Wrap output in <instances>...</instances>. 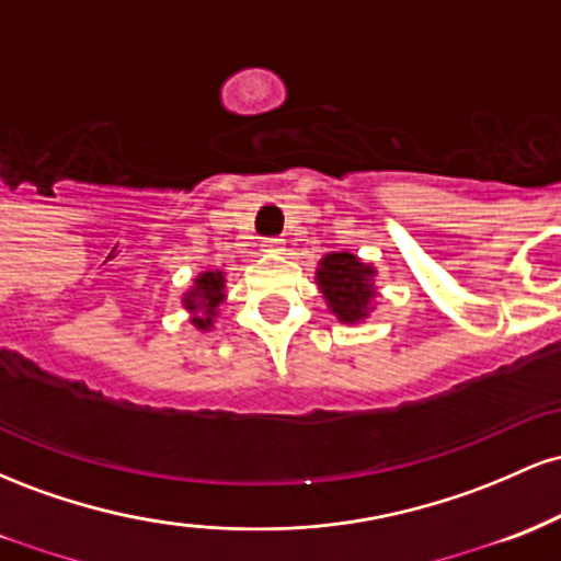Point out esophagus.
I'll return each mask as SVG.
<instances>
[{
    "label": "esophagus",
    "mask_w": 561,
    "mask_h": 561,
    "mask_svg": "<svg viewBox=\"0 0 561 561\" xmlns=\"http://www.w3.org/2000/svg\"><path fill=\"white\" fill-rule=\"evenodd\" d=\"M282 244H285L282 237H266V240H263V248H266L268 253H274V250H282Z\"/></svg>",
    "instance_id": "esophagus-1"
}]
</instances>
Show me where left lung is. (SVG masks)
Masks as SVG:
<instances>
[{
    "label": "left lung",
    "mask_w": 561,
    "mask_h": 561,
    "mask_svg": "<svg viewBox=\"0 0 561 561\" xmlns=\"http://www.w3.org/2000/svg\"><path fill=\"white\" fill-rule=\"evenodd\" d=\"M317 282L330 311L345 324L369 317L375 298V266H366L353 253H330L319 263Z\"/></svg>",
    "instance_id": "1"
}]
</instances>
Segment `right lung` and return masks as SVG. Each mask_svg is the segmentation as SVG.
<instances>
[{
  "label": "right lung",
  "mask_w": 561,
  "mask_h": 561,
  "mask_svg": "<svg viewBox=\"0 0 561 561\" xmlns=\"http://www.w3.org/2000/svg\"><path fill=\"white\" fill-rule=\"evenodd\" d=\"M224 295V272H205L195 279V287L184 295V308L192 313V324L197 330H208L221 306Z\"/></svg>",
  "instance_id": "obj_1"
}]
</instances>
